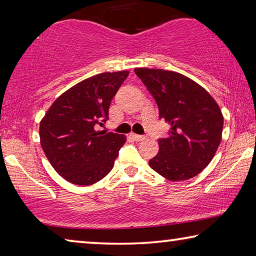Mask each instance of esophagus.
<instances>
[{
  "mask_svg": "<svg viewBox=\"0 0 256 256\" xmlns=\"http://www.w3.org/2000/svg\"><path fill=\"white\" fill-rule=\"evenodd\" d=\"M130 138H133L134 141H144L146 138L144 136H138V134H134V133L130 134Z\"/></svg>",
  "mask_w": 256,
  "mask_h": 256,
  "instance_id": "obj_1",
  "label": "esophagus"
}]
</instances>
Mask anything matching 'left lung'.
<instances>
[{
  "label": "left lung",
  "mask_w": 256,
  "mask_h": 256,
  "mask_svg": "<svg viewBox=\"0 0 256 256\" xmlns=\"http://www.w3.org/2000/svg\"><path fill=\"white\" fill-rule=\"evenodd\" d=\"M152 94L159 118L170 125L159 138L150 167L172 182L186 180L204 170L222 142L224 116L211 94L196 81L174 71L134 68Z\"/></svg>",
  "instance_id": "left-lung-1"
}]
</instances>
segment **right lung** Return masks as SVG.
Segmentation results:
<instances>
[{"label": "right lung", "mask_w": 256, "mask_h": 256, "mask_svg": "<svg viewBox=\"0 0 256 256\" xmlns=\"http://www.w3.org/2000/svg\"><path fill=\"white\" fill-rule=\"evenodd\" d=\"M128 71L88 78L60 94L40 120V144L58 174L76 185H92L114 167L126 142L123 134L100 131L108 108Z\"/></svg>", "instance_id": "1"}]
</instances>
